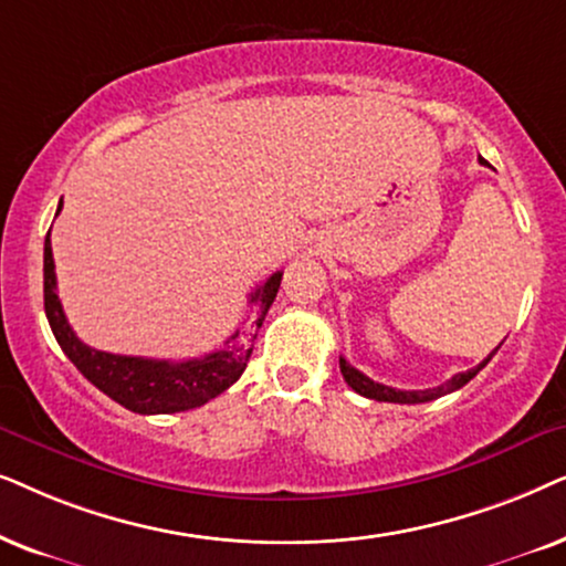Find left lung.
Returning a JSON list of instances; mask_svg holds the SVG:
<instances>
[{"instance_id":"1","label":"left lung","mask_w":566,"mask_h":566,"mask_svg":"<svg viewBox=\"0 0 566 566\" xmlns=\"http://www.w3.org/2000/svg\"><path fill=\"white\" fill-rule=\"evenodd\" d=\"M481 163H484V160H481ZM500 346H502V344H500ZM500 346H496V349H500ZM496 349H494L492 354H489V357H486L484 361H479L476 367H471V370L458 373V375H453V378H450L448 382H442V386L427 388V390H398V388L382 386V382H375V380L367 378L365 373H359L357 367H352L349 361H346L344 357H338V367H342V375H344V380L349 382V388L357 390L359 396L375 398V401H388V403H427V401H434V398H440V396L453 394V390L463 388L465 382L476 378V375L489 365V359L494 357Z\"/></svg>"}]
</instances>
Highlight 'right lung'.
<instances>
[{
  "mask_svg": "<svg viewBox=\"0 0 566 566\" xmlns=\"http://www.w3.org/2000/svg\"><path fill=\"white\" fill-rule=\"evenodd\" d=\"M59 212H62V205L56 209V214ZM49 235L43 243V307H46L49 326L62 352L97 390H103L105 396L129 411L176 413L212 401L243 375L261 323L274 303L279 284H282V271L271 274L259 290L251 292L248 303L253 307V318L248 321L245 331H235L224 342L228 344L224 349H217L201 359L184 361L124 357V354L101 352L82 344L66 323L62 300L56 295L54 253H51Z\"/></svg>",
  "mask_w": 566,
  "mask_h": 566,
  "instance_id": "add662e5",
  "label": "right lung"
}]
</instances>
